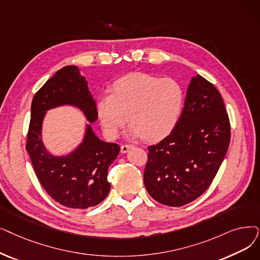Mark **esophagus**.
<instances>
[{
  "label": "esophagus",
  "instance_id": "esophagus-1",
  "mask_svg": "<svg viewBox=\"0 0 260 260\" xmlns=\"http://www.w3.org/2000/svg\"><path fill=\"white\" fill-rule=\"evenodd\" d=\"M133 148H134L133 144H122L121 145V153H126Z\"/></svg>",
  "mask_w": 260,
  "mask_h": 260
}]
</instances>
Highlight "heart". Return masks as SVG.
Instances as JSON below:
<instances>
[{"instance_id":"b5f03b06","label":"heart","mask_w":260,"mask_h":260,"mask_svg":"<svg viewBox=\"0 0 260 260\" xmlns=\"http://www.w3.org/2000/svg\"><path fill=\"white\" fill-rule=\"evenodd\" d=\"M184 103L185 90L174 78L133 73L116 81L96 109L109 138H117L129 118L132 136L156 141L173 131Z\"/></svg>"}]
</instances>
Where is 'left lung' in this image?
Returning a JSON list of instances; mask_svg holds the SVG:
<instances>
[{"label": "left lung", "mask_w": 260, "mask_h": 260, "mask_svg": "<svg viewBox=\"0 0 260 260\" xmlns=\"http://www.w3.org/2000/svg\"><path fill=\"white\" fill-rule=\"evenodd\" d=\"M231 141L220 92L201 75L191 78L185 106L171 134L148 146L143 182L160 204L179 207L205 192Z\"/></svg>", "instance_id": "1"}]
</instances>
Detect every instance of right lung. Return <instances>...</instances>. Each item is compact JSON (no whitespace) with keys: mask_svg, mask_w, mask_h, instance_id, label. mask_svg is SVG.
I'll use <instances>...</instances> for the list:
<instances>
[{"mask_svg":"<svg viewBox=\"0 0 260 260\" xmlns=\"http://www.w3.org/2000/svg\"><path fill=\"white\" fill-rule=\"evenodd\" d=\"M64 104L81 108L90 122L98 119L87 82L74 66L56 72L34 95L25 148L47 193L62 206L86 209L100 204L109 193L108 168L120 146L100 140L88 125L84 141L73 153L62 157L48 153L40 138L43 117L48 109Z\"/></svg>","mask_w":260,"mask_h":260,"instance_id":"right-lung-1","label":"right lung"}]
</instances>
